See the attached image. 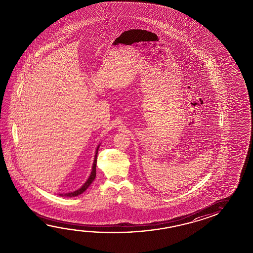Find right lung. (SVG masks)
Wrapping results in <instances>:
<instances>
[{
	"label": "right lung",
	"mask_w": 253,
	"mask_h": 253,
	"mask_svg": "<svg viewBox=\"0 0 253 253\" xmlns=\"http://www.w3.org/2000/svg\"><path fill=\"white\" fill-rule=\"evenodd\" d=\"M100 144L97 146L96 148L95 156H94V161H93V164H92V169H91V174L90 176L87 179L86 182L84 183L82 186L79 188V190L77 191H72V192H69V193H61L60 196L61 197H69V198H72V197H77L79 195L82 194L84 191H86L88 187L91 185V182H93V180L95 179L96 176V164H97V154H98V150L100 148Z\"/></svg>",
	"instance_id": "right-lung-1"
}]
</instances>
